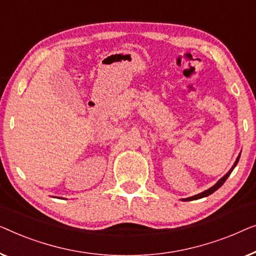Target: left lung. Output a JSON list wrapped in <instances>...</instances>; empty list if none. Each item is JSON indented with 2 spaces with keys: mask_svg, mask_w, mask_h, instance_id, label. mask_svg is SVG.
Returning <instances> with one entry per match:
<instances>
[{
  "mask_svg": "<svg viewBox=\"0 0 256 256\" xmlns=\"http://www.w3.org/2000/svg\"><path fill=\"white\" fill-rule=\"evenodd\" d=\"M240 154H241V153H240ZM240 154H239V156L236 158V160L234 164L232 166V168L230 169L228 172H226V174H225L224 176H222V178L220 180H219V181H218L217 183H216V184H214V186H211L210 189H208V190H205V192L198 194V195H195V196H192V197H189V198H186L184 200H200V198H203V197H206V196H208V195H211V194H214V192H216V190L220 188V186L225 183L226 180H228V176L231 175V172H232L233 169H234V167H236V164H238V161H239V159H240Z\"/></svg>",
  "mask_w": 256,
  "mask_h": 256,
  "instance_id": "left-lung-1",
  "label": "left lung"
}]
</instances>
